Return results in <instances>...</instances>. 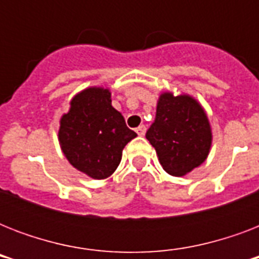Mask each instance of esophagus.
Instances as JSON below:
<instances>
[{
    "label": "esophagus",
    "mask_w": 259,
    "mask_h": 259,
    "mask_svg": "<svg viewBox=\"0 0 259 259\" xmlns=\"http://www.w3.org/2000/svg\"><path fill=\"white\" fill-rule=\"evenodd\" d=\"M136 132H137V134H138V136H140V137H142V136H145V133H146L145 125L138 126L137 129H136Z\"/></svg>",
    "instance_id": "34e87169"
}]
</instances>
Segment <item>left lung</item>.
Instances as JSON below:
<instances>
[{
    "label": "left lung",
    "instance_id": "1",
    "mask_svg": "<svg viewBox=\"0 0 259 259\" xmlns=\"http://www.w3.org/2000/svg\"><path fill=\"white\" fill-rule=\"evenodd\" d=\"M146 138L164 170L184 176L205 161L212 133L207 114L195 98L164 93L158 98L156 119Z\"/></svg>",
    "mask_w": 259,
    "mask_h": 259
}]
</instances>
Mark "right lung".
I'll return each instance as SVG.
<instances>
[{"label": "right lung", "instance_id": "obj_1", "mask_svg": "<svg viewBox=\"0 0 259 259\" xmlns=\"http://www.w3.org/2000/svg\"><path fill=\"white\" fill-rule=\"evenodd\" d=\"M137 134L130 130L119 111L111 106V93L89 87L70 102L63 114L59 144L74 168L95 180L111 176L122 158L126 144Z\"/></svg>", "mask_w": 259, "mask_h": 259}]
</instances>
